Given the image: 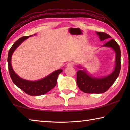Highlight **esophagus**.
<instances>
[{"label": "esophagus", "instance_id": "1", "mask_svg": "<svg viewBox=\"0 0 130 130\" xmlns=\"http://www.w3.org/2000/svg\"><path fill=\"white\" fill-rule=\"evenodd\" d=\"M74 66V63L73 62H69L67 64V67H73Z\"/></svg>", "mask_w": 130, "mask_h": 130}]
</instances>
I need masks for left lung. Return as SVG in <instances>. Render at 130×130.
I'll list each match as a JSON object with an SVG mask.
<instances>
[{
	"instance_id": "left-lung-1",
	"label": "left lung",
	"mask_w": 130,
	"mask_h": 130,
	"mask_svg": "<svg viewBox=\"0 0 130 130\" xmlns=\"http://www.w3.org/2000/svg\"><path fill=\"white\" fill-rule=\"evenodd\" d=\"M100 41L109 39L111 37L107 33L96 32ZM103 47H111L115 53V65L112 73L107 76L102 77H95L88 73L83 67L77 66L80 69L77 72V84L79 88L86 93H102L108 90L112 85L116 81L119 74L120 63V49L119 46L113 39H112L105 43Z\"/></svg>"
}]
</instances>
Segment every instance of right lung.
<instances>
[{
    "label": "right lung",
    "mask_w": 130,
    "mask_h": 130,
    "mask_svg": "<svg viewBox=\"0 0 130 130\" xmlns=\"http://www.w3.org/2000/svg\"><path fill=\"white\" fill-rule=\"evenodd\" d=\"M36 35V34H34ZM32 36L22 37L15 42L11 47L8 54V70L11 78L15 85L21 90L30 96H40L47 93L57 84V78L62 72V69H58L53 72L45 77L37 81H29L21 78L15 73L11 65V57L17 48L26 39Z\"/></svg>",
    "instance_id": "add662e5"
}]
</instances>
